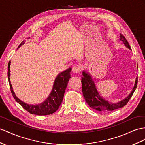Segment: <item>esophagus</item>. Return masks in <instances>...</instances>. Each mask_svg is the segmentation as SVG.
I'll list each match as a JSON object with an SVG mask.
<instances>
[{
	"instance_id": "34e87169",
	"label": "esophagus",
	"mask_w": 145,
	"mask_h": 145,
	"mask_svg": "<svg viewBox=\"0 0 145 145\" xmlns=\"http://www.w3.org/2000/svg\"><path fill=\"white\" fill-rule=\"evenodd\" d=\"M72 71L73 72V73H79L80 72V67L78 66H74L72 68Z\"/></svg>"
}]
</instances>
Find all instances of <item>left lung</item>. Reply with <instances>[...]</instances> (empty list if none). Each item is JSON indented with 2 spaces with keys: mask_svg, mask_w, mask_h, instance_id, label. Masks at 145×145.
Listing matches in <instances>:
<instances>
[{
  "mask_svg": "<svg viewBox=\"0 0 145 145\" xmlns=\"http://www.w3.org/2000/svg\"><path fill=\"white\" fill-rule=\"evenodd\" d=\"M120 40L122 42L126 47L131 50V46L129 44L127 40L121 34L120 35ZM137 69H138V66H137ZM82 73L83 76L82 77V79H81L82 92L85 101H86L88 105L90 106L91 108L99 111H113L118 108H122V106H125L127 104L130 99L132 96L133 92L135 91L137 86V83H138V78L137 76L134 86H133L132 91L127 97H126L120 102L113 103L103 98L101 94H99L97 87L95 86L94 81L89 73H88L86 70H83Z\"/></svg>",
  "mask_w": 145,
  "mask_h": 145,
  "instance_id": "left-lung-1",
  "label": "left lung"
}]
</instances>
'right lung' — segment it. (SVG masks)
<instances>
[{"label":"right lung","instance_id":"right-lung-1","mask_svg":"<svg viewBox=\"0 0 145 145\" xmlns=\"http://www.w3.org/2000/svg\"><path fill=\"white\" fill-rule=\"evenodd\" d=\"M30 37H29L28 39ZM24 44V42H22L18 46V48ZM10 64L11 62L10 61L8 65V78L11 92H12L13 98L15 99V101L23 106V108L33 114L43 116V115L51 114L56 112L59 108L62 102L65 89L70 78V71H71L72 69L69 68L67 70H65L64 71L59 73L55 78L52 90L45 101L40 103H38V104L34 105L25 103L16 97L15 93L13 91L10 78Z\"/></svg>","mask_w":145,"mask_h":145}]
</instances>
